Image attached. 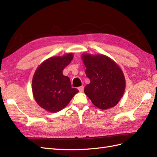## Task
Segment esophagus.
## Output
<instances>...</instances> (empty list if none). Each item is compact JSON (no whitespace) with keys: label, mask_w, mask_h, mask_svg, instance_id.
<instances>
[{"label":"esophagus","mask_w":157,"mask_h":157,"mask_svg":"<svg viewBox=\"0 0 157 157\" xmlns=\"http://www.w3.org/2000/svg\"><path fill=\"white\" fill-rule=\"evenodd\" d=\"M84 87L83 86H80V87L78 88V90H79V92H83V91H84Z\"/></svg>","instance_id":"1"}]
</instances>
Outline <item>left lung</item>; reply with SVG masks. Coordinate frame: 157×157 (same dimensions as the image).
Masks as SVG:
<instances>
[{
	"label": "left lung",
	"mask_w": 157,
	"mask_h": 157,
	"mask_svg": "<svg viewBox=\"0 0 157 157\" xmlns=\"http://www.w3.org/2000/svg\"><path fill=\"white\" fill-rule=\"evenodd\" d=\"M82 59L90 81L85 86V94L102 110L117 105L125 88V79L120 67L104 55L82 54Z\"/></svg>",
	"instance_id": "1"
}]
</instances>
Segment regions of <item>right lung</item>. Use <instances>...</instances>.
Returning <instances> with one entry per match:
<instances>
[{
    "label": "right lung",
    "instance_id": "right-lung-1",
    "mask_svg": "<svg viewBox=\"0 0 157 157\" xmlns=\"http://www.w3.org/2000/svg\"><path fill=\"white\" fill-rule=\"evenodd\" d=\"M73 58L72 53L52 56L40 65L33 76L32 92L37 104L50 113L60 111L79 91L71 88L63 71Z\"/></svg>",
    "mask_w": 157,
    "mask_h": 157
}]
</instances>
